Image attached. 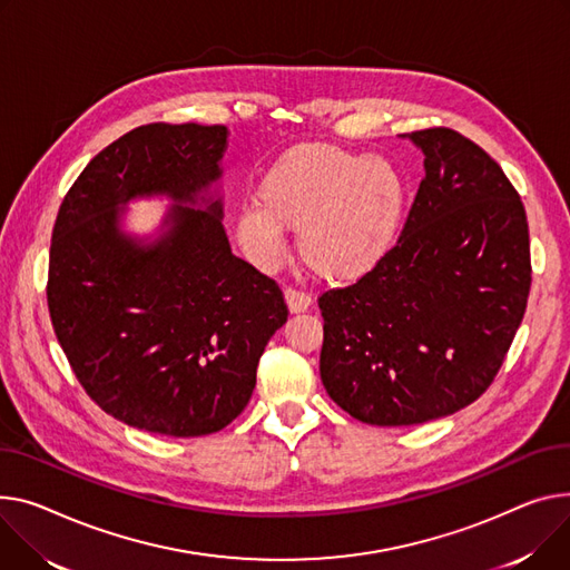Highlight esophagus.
<instances>
[{
  "mask_svg": "<svg viewBox=\"0 0 570 570\" xmlns=\"http://www.w3.org/2000/svg\"><path fill=\"white\" fill-rule=\"evenodd\" d=\"M284 299H286L291 314L307 312L312 307V295H307L305 291H297V288H286Z\"/></svg>",
  "mask_w": 570,
  "mask_h": 570,
  "instance_id": "1",
  "label": "esophagus"
}]
</instances>
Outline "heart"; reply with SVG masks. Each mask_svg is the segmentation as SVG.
Returning a JSON list of instances; mask_svg holds the SVG:
<instances>
[{
  "mask_svg": "<svg viewBox=\"0 0 570 570\" xmlns=\"http://www.w3.org/2000/svg\"><path fill=\"white\" fill-rule=\"evenodd\" d=\"M407 208V187L381 156L305 144L291 148L263 176L256 204L238 213L236 236L245 254L275 268L284 232H297L307 268L327 282H357L394 249Z\"/></svg>",
  "mask_w": 570,
  "mask_h": 570,
  "instance_id": "heart-1",
  "label": "heart"
}]
</instances>
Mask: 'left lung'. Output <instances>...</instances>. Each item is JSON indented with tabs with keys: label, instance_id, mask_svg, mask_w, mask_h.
Wrapping results in <instances>:
<instances>
[{
	"label": "left lung",
	"instance_id": "1",
	"mask_svg": "<svg viewBox=\"0 0 570 570\" xmlns=\"http://www.w3.org/2000/svg\"><path fill=\"white\" fill-rule=\"evenodd\" d=\"M407 137L426 176L394 249L366 277L318 297L321 381L371 426L424 424L476 401L532 286L524 206L502 167L451 128Z\"/></svg>",
	"mask_w": 570,
	"mask_h": 570
}]
</instances>
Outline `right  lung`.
<instances>
[{
    "instance_id": "right-lung-1",
    "label": "right lung",
    "mask_w": 570,
    "mask_h": 570,
    "mask_svg": "<svg viewBox=\"0 0 570 570\" xmlns=\"http://www.w3.org/2000/svg\"><path fill=\"white\" fill-rule=\"evenodd\" d=\"M229 130L139 126L85 167L61 202L48 307L85 392L114 420L171 438L229 426L288 309L275 279L232 252L219 180ZM165 194L156 242L120 229L130 198Z\"/></svg>"
}]
</instances>
